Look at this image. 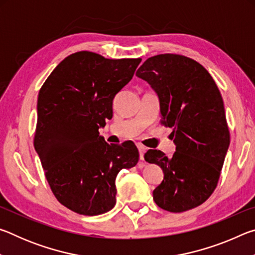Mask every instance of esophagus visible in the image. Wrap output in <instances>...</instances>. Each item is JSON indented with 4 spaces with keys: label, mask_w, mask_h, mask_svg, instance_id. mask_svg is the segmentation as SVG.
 <instances>
[{
    "label": "esophagus",
    "mask_w": 255,
    "mask_h": 255,
    "mask_svg": "<svg viewBox=\"0 0 255 255\" xmlns=\"http://www.w3.org/2000/svg\"><path fill=\"white\" fill-rule=\"evenodd\" d=\"M137 147H138V150H139V158L141 159V161H143V159H144V154H145V150H146V148L144 147L143 145H137Z\"/></svg>",
    "instance_id": "obj_1"
}]
</instances>
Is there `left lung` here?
Here are the masks:
<instances>
[{
	"mask_svg": "<svg viewBox=\"0 0 255 255\" xmlns=\"http://www.w3.org/2000/svg\"><path fill=\"white\" fill-rule=\"evenodd\" d=\"M136 75L157 94L161 123L174 136L172 157L157 149L144 155L164 173L155 204L171 213L196 208L216 189L230 146L222 94L208 71L182 55L149 57Z\"/></svg>",
	"mask_w": 255,
	"mask_h": 255,
	"instance_id": "8db88e82",
	"label": "left lung"
}]
</instances>
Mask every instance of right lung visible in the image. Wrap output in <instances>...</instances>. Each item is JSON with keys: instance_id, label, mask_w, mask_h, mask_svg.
<instances>
[{"instance_id": "right-lung-1", "label": "right lung", "mask_w": 255, "mask_h": 255, "mask_svg": "<svg viewBox=\"0 0 255 255\" xmlns=\"http://www.w3.org/2000/svg\"><path fill=\"white\" fill-rule=\"evenodd\" d=\"M140 62L77 51L63 59L41 86L34 149L56 199L74 213L96 216L111 210L118 173L138 162L132 141L109 145L99 128L106 126L112 100Z\"/></svg>"}]
</instances>
